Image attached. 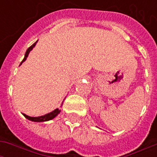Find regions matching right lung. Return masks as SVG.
I'll return each instance as SVG.
<instances>
[{"label": "right lung", "mask_w": 157, "mask_h": 157, "mask_svg": "<svg viewBox=\"0 0 157 157\" xmlns=\"http://www.w3.org/2000/svg\"><path fill=\"white\" fill-rule=\"evenodd\" d=\"M38 42V41H37ZM37 42H35L32 45V46H30L28 49H27V51H26L25 53V56H24V59H22V61L21 62V64H20V65H22L23 62L25 61L26 59H27V58H28V56H29V53H30V51L32 50L33 48H34V46L36 45V44H37ZM60 109H55L54 111H52V112L48 113H47V114H44V115L43 116H39V117H30V116L29 115H26L25 113H22L23 114V116L25 117L26 118H28L29 120H30V121H33V122H45V121H48V120H51V119H53V118H55L56 116L58 115L59 113H60Z\"/></svg>", "instance_id": "add662e5"}]
</instances>
